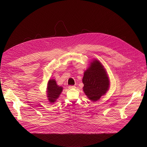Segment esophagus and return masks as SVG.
<instances>
[{
	"label": "esophagus",
	"instance_id": "1",
	"mask_svg": "<svg viewBox=\"0 0 147 147\" xmlns=\"http://www.w3.org/2000/svg\"><path fill=\"white\" fill-rule=\"evenodd\" d=\"M69 89L76 88V86H69Z\"/></svg>",
	"mask_w": 147,
	"mask_h": 147
}]
</instances>
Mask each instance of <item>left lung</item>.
<instances>
[{"instance_id": "8db88e82", "label": "left lung", "mask_w": 147, "mask_h": 147, "mask_svg": "<svg viewBox=\"0 0 147 147\" xmlns=\"http://www.w3.org/2000/svg\"><path fill=\"white\" fill-rule=\"evenodd\" d=\"M83 91L92 102L98 100L105 95L110 87V80L106 69L101 63L94 59L82 78Z\"/></svg>"}]
</instances>
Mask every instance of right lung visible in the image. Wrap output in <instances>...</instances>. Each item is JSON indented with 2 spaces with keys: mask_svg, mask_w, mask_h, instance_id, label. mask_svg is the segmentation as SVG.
Listing matches in <instances>:
<instances>
[{
  "mask_svg": "<svg viewBox=\"0 0 147 147\" xmlns=\"http://www.w3.org/2000/svg\"><path fill=\"white\" fill-rule=\"evenodd\" d=\"M63 88L57 84L55 79H49L48 82L47 93L48 100L52 103L56 101L61 94Z\"/></svg>",
  "mask_w": 147,
  "mask_h": 147,
  "instance_id": "add662e5",
  "label": "right lung"
}]
</instances>
